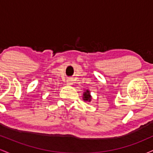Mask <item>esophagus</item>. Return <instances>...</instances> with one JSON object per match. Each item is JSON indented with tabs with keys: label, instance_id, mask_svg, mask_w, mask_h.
Wrapping results in <instances>:
<instances>
[{
	"label": "esophagus",
	"instance_id": "obj_1",
	"mask_svg": "<svg viewBox=\"0 0 153 153\" xmlns=\"http://www.w3.org/2000/svg\"><path fill=\"white\" fill-rule=\"evenodd\" d=\"M73 80H72V79H68V80H67V84H68V85H71L72 84H73Z\"/></svg>",
	"mask_w": 153,
	"mask_h": 153
}]
</instances>
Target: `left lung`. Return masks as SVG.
<instances>
[{
    "instance_id": "8db88e82",
    "label": "left lung",
    "mask_w": 153,
    "mask_h": 153,
    "mask_svg": "<svg viewBox=\"0 0 153 153\" xmlns=\"http://www.w3.org/2000/svg\"><path fill=\"white\" fill-rule=\"evenodd\" d=\"M82 98H83L84 101H91V93L90 91L88 90H85V92H84V94H82Z\"/></svg>"
}]
</instances>
